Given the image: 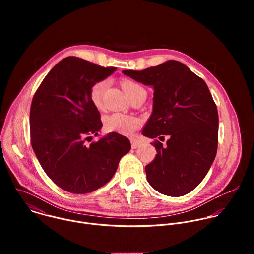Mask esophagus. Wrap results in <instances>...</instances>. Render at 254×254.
<instances>
[{
    "instance_id": "esophagus-1",
    "label": "esophagus",
    "mask_w": 254,
    "mask_h": 254,
    "mask_svg": "<svg viewBox=\"0 0 254 254\" xmlns=\"http://www.w3.org/2000/svg\"><path fill=\"white\" fill-rule=\"evenodd\" d=\"M130 142H131V149H136L139 146V142L137 140L132 139Z\"/></svg>"
}]
</instances>
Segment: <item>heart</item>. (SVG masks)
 I'll return each mask as SVG.
<instances>
[{
	"mask_svg": "<svg viewBox=\"0 0 254 254\" xmlns=\"http://www.w3.org/2000/svg\"><path fill=\"white\" fill-rule=\"evenodd\" d=\"M106 86L107 81L101 80L94 83L90 89V100L97 110H101L103 107V94ZM122 86L127 96L139 89H143L139 84L128 79L123 80ZM139 127L140 120L138 118L123 114H114L111 117H108L105 122V128L107 131H114L124 135H130Z\"/></svg>",
	"mask_w": 254,
	"mask_h": 254,
	"instance_id": "obj_1",
	"label": "heart"
}]
</instances>
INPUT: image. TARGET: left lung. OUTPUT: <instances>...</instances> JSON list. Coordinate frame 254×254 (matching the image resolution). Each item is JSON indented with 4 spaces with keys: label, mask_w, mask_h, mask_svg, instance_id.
Returning <instances> with one entry per match:
<instances>
[{
    "label": "left lung",
    "mask_w": 254,
    "mask_h": 254,
    "mask_svg": "<svg viewBox=\"0 0 254 254\" xmlns=\"http://www.w3.org/2000/svg\"><path fill=\"white\" fill-rule=\"evenodd\" d=\"M123 73L154 88V106L142 134L155 140V160L146 166L150 185L179 197L194 190L207 175L218 146V112L205 81L183 63L168 60Z\"/></svg>",
    "instance_id": "1"
}]
</instances>
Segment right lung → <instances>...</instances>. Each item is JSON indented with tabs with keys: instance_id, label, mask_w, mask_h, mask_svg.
<instances>
[{
	"instance_id": "1",
	"label": "right lung",
	"mask_w": 254,
	"mask_h": 254,
	"mask_svg": "<svg viewBox=\"0 0 254 254\" xmlns=\"http://www.w3.org/2000/svg\"><path fill=\"white\" fill-rule=\"evenodd\" d=\"M116 70L69 56L50 70L34 94L33 151L47 176L67 192L86 194L102 187L130 150L128 138L117 132L86 144L102 127L90 89Z\"/></svg>"
}]
</instances>
